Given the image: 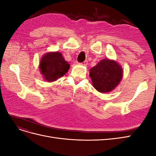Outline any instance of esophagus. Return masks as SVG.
<instances>
[{
	"label": "esophagus",
	"instance_id": "34e87169",
	"mask_svg": "<svg viewBox=\"0 0 156 156\" xmlns=\"http://www.w3.org/2000/svg\"><path fill=\"white\" fill-rule=\"evenodd\" d=\"M81 64H82V65H83V66H87V64H88L87 60H85V61H84V62H83V63H81Z\"/></svg>",
	"mask_w": 156,
	"mask_h": 156
}]
</instances>
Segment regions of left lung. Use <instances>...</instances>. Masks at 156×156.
<instances>
[{
	"label": "left lung",
	"instance_id": "8db88e82",
	"mask_svg": "<svg viewBox=\"0 0 156 156\" xmlns=\"http://www.w3.org/2000/svg\"><path fill=\"white\" fill-rule=\"evenodd\" d=\"M92 85L101 93L112 91L123 77V69L116 60L105 58L90 69Z\"/></svg>",
	"mask_w": 156,
	"mask_h": 156
}]
</instances>
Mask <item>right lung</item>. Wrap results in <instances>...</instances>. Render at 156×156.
<instances>
[{
	"mask_svg": "<svg viewBox=\"0 0 156 156\" xmlns=\"http://www.w3.org/2000/svg\"><path fill=\"white\" fill-rule=\"evenodd\" d=\"M70 68V65L64 58L60 52H48L42 56L39 65L40 73L45 81L53 82L64 76Z\"/></svg>",
	"mask_w": 156,
	"mask_h": 156,
	"instance_id": "add662e5",
	"label": "right lung"
}]
</instances>
